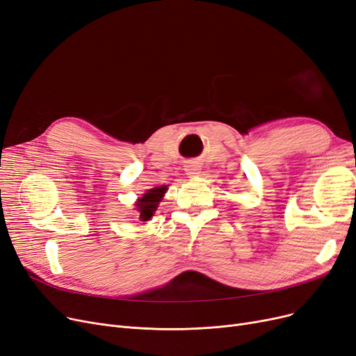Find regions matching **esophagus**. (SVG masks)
I'll return each instance as SVG.
<instances>
[{"mask_svg": "<svg viewBox=\"0 0 356 356\" xmlns=\"http://www.w3.org/2000/svg\"><path fill=\"white\" fill-rule=\"evenodd\" d=\"M199 170H200V165H197L196 163H192L189 165H186V175L188 176H197L199 175Z\"/></svg>", "mask_w": 356, "mask_h": 356, "instance_id": "34e87169", "label": "esophagus"}]
</instances>
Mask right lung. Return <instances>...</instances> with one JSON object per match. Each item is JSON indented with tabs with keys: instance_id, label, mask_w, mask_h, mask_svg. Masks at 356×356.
Wrapping results in <instances>:
<instances>
[{
	"instance_id": "obj_1",
	"label": "right lung",
	"mask_w": 356,
	"mask_h": 356,
	"mask_svg": "<svg viewBox=\"0 0 356 356\" xmlns=\"http://www.w3.org/2000/svg\"><path fill=\"white\" fill-rule=\"evenodd\" d=\"M167 188L161 186V188H154L149 189L147 193H144L143 197H140L136 200V211L140 212V220L141 221H149L151 216L154 215V212L157 211L159 204L161 202V199L165 193Z\"/></svg>"
}]
</instances>
